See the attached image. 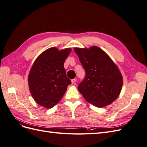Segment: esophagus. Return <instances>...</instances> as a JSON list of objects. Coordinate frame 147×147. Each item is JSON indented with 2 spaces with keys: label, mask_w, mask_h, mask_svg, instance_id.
Instances as JSON below:
<instances>
[{
  "label": "esophagus",
  "mask_w": 147,
  "mask_h": 147,
  "mask_svg": "<svg viewBox=\"0 0 147 147\" xmlns=\"http://www.w3.org/2000/svg\"><path fill=\"white\" fill-rule=\"evenodd\" d=\"M76 82H77L76 78H74V79L72 80H71V82H72V83H75Z\"/></svg>",
  "instance_id": "obj_1"
}]
</instances>
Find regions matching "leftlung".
I'll list each match as a JSON object with an SVG mask.
<instances>
[{"instance_id": "left-lung-1", "label": "left lung", "mask_w": 147, "mask_h": 147, "mask_svg": "<svg viewBox=\"0 0 147 147\" xmlns=\"http://www.w3.org/2000/svg\"><path fill=\"white\" fill-rule=\"evenodd\" d=\"M85 70V78L78 89L89 103L104 107L117 99L123 86L121 73L114 62L101 48H75Z\"/></svg>"}]
</instances>
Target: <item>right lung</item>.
Listing matches in <instances>:
<instances>
[{
	"label": "right lung",
	"mask_w": 147,
	"mask_h": 147,
	"mask_svg": "<svg viewBox=\"0 0 147 147\" xmlns=\"http://www.w3.org/2000/svg\"><path fill=\"white\" fill-rule=\"evenodd\" d=\"M71 48L59 50L51 47L40 55L30 69L28 75L29 91L38 105L51 109L63 97L71 84L64 67Z\"/></svg>",
	"instance_id": "obj_1"
}]
</instances>
